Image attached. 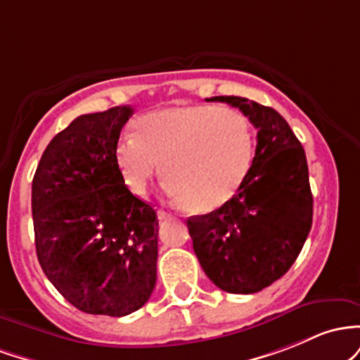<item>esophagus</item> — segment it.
<instances>
[{
	"instance_id": "34e87169",
	"label": "esophagus",
	"mask_w": 360,
	"mask_h": 360,
	"mask_svg": "<svg viewBox=\"0 0 360 360\" xmlns=\"http://www.w3.org/2000/svg\"><path fill=\"white\" fill-rule=\"evenodd\" d=\"M169 216H172V214L167 212V211H163V209H160V211H158V219H160V221H165V219H168Z\"/></svg>"
}]
</instances>
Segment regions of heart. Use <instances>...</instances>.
<instances>
[{
	"mask_svg": "<svg viewBox=\"0 0 360 360\" xmlns=\"http://www.w3.org/2000/svg\"><path fill=\"white\" fill-rule=\"evenodd\" d=\"M115 163L136 195L146 193L161 167L173 200L211 212L228 204L248 176L253 132L236 108L172 105L136 120L132 137L117 144Z\"/></svg>",
	"mask_w": 360,
	"mask_h": 360,
	"instance_id": "1",
	"label": "heart"
}]
</instances>
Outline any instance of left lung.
I'll return each mask as SVG.
<instances>
[{"mask_svg": "<svg viewBox=\"0 0 360 360\" xmlns=\"http://www.w3.org/2000/svg\"><path fill=\"white\" fill-rule=\"evenodd\" d=\"M240 108L257 129L248 176L228 204L187 219L193 252L214 284L253 294L281 278L296 262L313 223L304 149L285 119L241 96H212Z\"/></svg>", "mask_w": 360, "mask_h": 360, "instance_id": "obj_1", "label": "left lung"}]
</instances>
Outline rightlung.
I'll list each match as a JSON object with an SVG mask.
<instances>
[{"instance_id":"right-lung-1","label":"right lung","mask_w":360,"mask_h":360,"mask_svg":"<svg viewBox=\"0 0 360 360\" xmlns=\"http://www.w3.org/2000/svg\"><path fill=\"white\" fill-rule=\"evenodd\" d=\"M131 115L124 105L76 117L46 148L32 181L40 267L88 314L134 313L156 284V211L132 195L115 163Z\"/></svg>"}]
</instances>
